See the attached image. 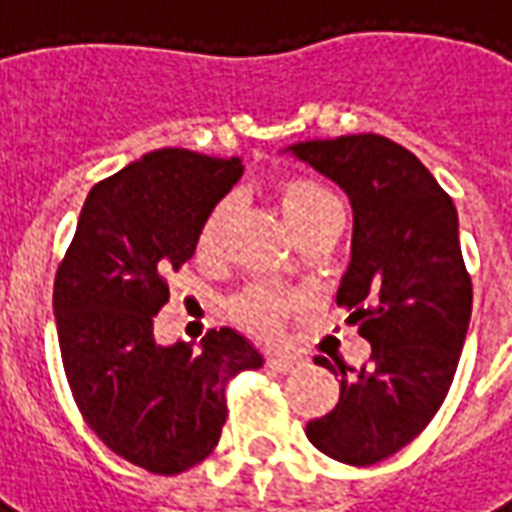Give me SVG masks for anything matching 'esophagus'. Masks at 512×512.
<instances>
[{
	"mask_svg": "<svg viewBox=\"0 0 512 512\" xmlns=\"http://www.w3.org/2000/svg\"><path fill=\"white\" fill-rule=\"evenodd\" d=\"M266 367L277 370V373H296V370L304 367V359H299V356H288V354H274V356H266Z\"/></svg>",
	"mask_w": 512,
	"mask_h": 512,
	"instance_id": "obj_1",
	"label": "esophagus"
}]
</instances>
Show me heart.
I'll list each match as a JSON object with an SVG mask.
<instances>
[{
  "mask_svg": "<svg viewBox=\"0 0 512 512\" xmlns=\"http://www.w3.org/2000/svg\"><path fill=\"white\" fill-rule=\"evenodd\" d=\"M274 200H277L279 213L296 238H304L312 230L343 216L340 200L334 197V191L310 178L279 180L277 189H274ZM230 213H233V205L227 200L216 202L211 211L205 213L200 235H197V252L202 257H216L222 252L224 235L230 227ZM293 310H296L293 296L282 293V290L263 288V285L241 290L230 301L233 321L244 332L257 334V337H279Z\"/></svg>",
  "mask_w": 512,
  "mask_h": 512,
  "instance_id": "obj_1",
  "label": "heart"
}]
</instances>
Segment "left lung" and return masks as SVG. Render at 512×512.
<instances>
[{
    "label": "left lung",
    "instance_id": "1",
    "mask_svg": "<svg viewBox=\"0 0 512 512\" xmlns=\"http://www.w3.org/2000/svg\"><path fill=\"white\" fill-rule=\"evenodd\" d=\"M340 183L354 208L351 266L337 307L373 345L359 370L340 367V403L307 425L334 461L370 466L428 428L450 392L472 318V277L458 213L411 150L381 134L290 147ZM315 365L329 359L315 356Z\"/></svg>",
    "mask_w": 512,
    "mask_h": 512
}]
</instances>
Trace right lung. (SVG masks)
Listing matches in <instances>:
<instances>
[{
    "mask_svg": "<svg viewBox=\"0 0 512 512\" xmlns=\"http://www.w3.org/2000/svg\"><path fill=\"white\" fill-rule=\"evenodd\" d=\"M238 158L164 147L95 183L54 277L65 378L87 428L153 474H180L219 444L224 389L263 359L233 329L161 348L153 321L169 277L197 249L205 213L241 178Z\"/></svg>",
    "mask_w": 512,
    "mask_h": 512,
    "instance_id": "obj_1",
    "label": "right lung"
}]
</instances>
